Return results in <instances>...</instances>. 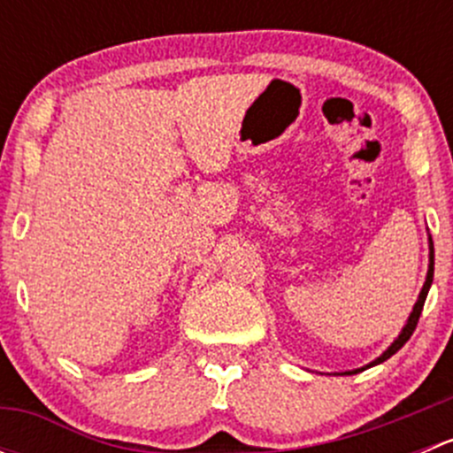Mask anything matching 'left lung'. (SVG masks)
<instances>
[{"label":"left lung","instance_id":"8db88e82","mask_svg":"<svg viewBox=\"0 0 453 453\" xmlns=\"http://www.w3.org/2000/svg\"><path fill=\"white\" fill-rule=\"evenodd\" d=\"M427 243H429V265H427V276H425L423 289H421V294H418L417 303H414V307H412V313H410L408 322L403 324V328H401V333H399V335L395 337V342H392V344L388 346V349L383 350V353L379 355L377 359H372V362L366 364V366H362V368H355V370H346V372H335V374H357V372H362V370H366V368H372V366H377V364H381V362H386V359H390L392 355H395L396 350H399L401 346H403L405 342H408L410 337H412L414 328H417V322H418V318H421V311H423L425 298H427V291H429V287H432V280H434V243H432V236H427Z\"/></svg>","mask_w":453,"mask_h":453}]
</instances>
